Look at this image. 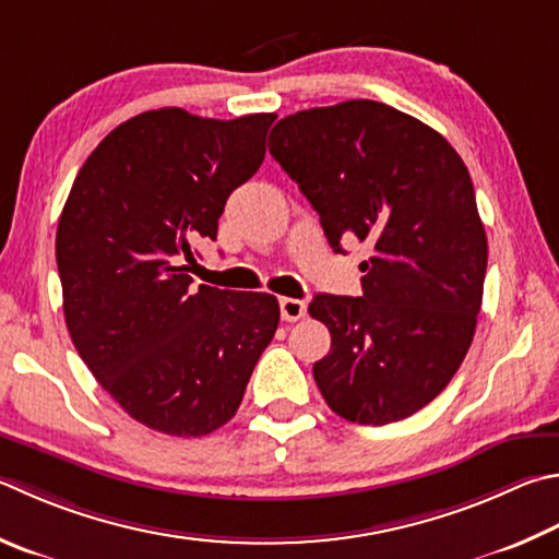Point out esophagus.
Wrapping results in <instances>:
<instances>
[{"label": "esophagus", "instance_id": "34e87169", "mask_svg": "<svg viewBox=\"0 0 559 559\" xmlns=\"http://www.w3.org/2000/svg\"><path fill=\"white\" fill-rule=\"evenodd\" d=\"M306 300L298 298H281V318L286 322H296L300 318H306Z\"/></svg>", "mask_w": 559, "mask_h": 559}]
</instances>
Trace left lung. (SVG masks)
I'll return each mask as SVG.
<instances>
[{"label": "left lung", "mask_w": 559, "mask_h": 559, "mask_svg": "<svg viewBox=\"0 0 559 559\" xmlns=\"http://www.w3.org/2000/svg\"><path fill=\"white\" fill-rule=\"evenodd\" d=\"M271 156L320 215L330 247L371 249L361 296H314L330 352L312 377L340 418L389 425L452 381L474 340L486 231L460 154L373 99L302 109L273 127Z\"/></svg>", "instance_id": "8db88e82"}]
</instances>
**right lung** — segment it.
Wrapping results in <instances>:
<instances>
[{
	"instance_id": "right-lung-1",
	"label": "right lung",
	"mask_w": 559,
	"mask_h": 559,
	"mask_svg": "<svg viewBox=\"0 0 559 559\" xmlns=\"http://www.w3.org/2000/svg\"><path fill=\"white\" fill-rule=\"evenodd\" d=\"M276 115L131 117L99 141L58 219L66 324L93 377L131 418L202 438L235 418L278 328L269 293L190 288L231 190L257 174Z\"/></svg>"
}]
</instances>
